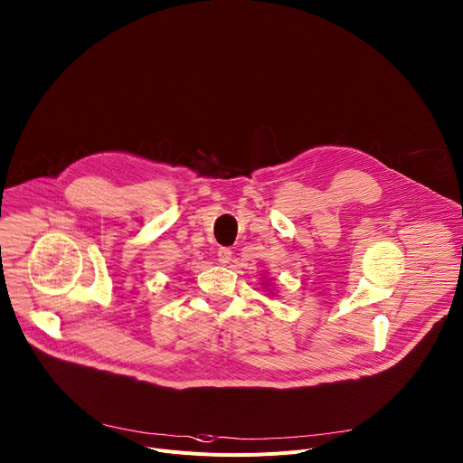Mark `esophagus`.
Returning a JSON list of instances; mask_svg holds the SVG:
<instances>
[{
  "label": "esophagus",
  "instance_id": "1",
  "mask_svg": "<svg viewBox=\"0 0 463 463\" xmlns=\"http://www.w3.org/2000/svg\"><path fill=\"white\" fill-rule=\"evenodd\" d=\"M231 259H232V250L229 249V247H222L220 250H218V262L220 264H229L231 262Z\"/></svg>",
  "mask_w": 463,
  "mask_h": 463
}]
</instances>
